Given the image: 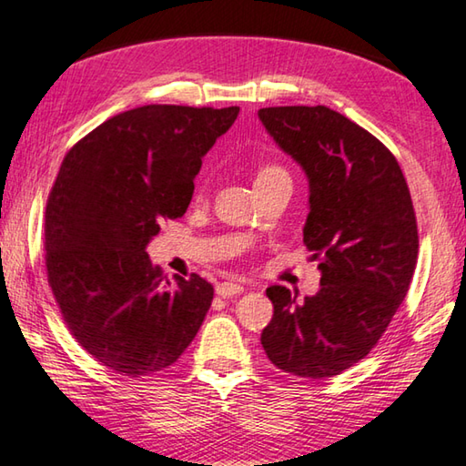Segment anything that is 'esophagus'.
<instances>
[{
    "mask_svg": "<svg viewBox=\"0 0 466 466\" xmlns=\"http://www.w3.org/2000/svg\"><path fill=\"white\" fill-rule=\"evenodd\" d=\"M218 296L222 298H232V296H238L244 291V286H240V283H232V281H224V283H218Z\"/></svg>",
    "mask_w": 466,
    "mask_h": 466,
    "instance_id": "34e87169",
    "label": "esophagus"
}]
</instances>
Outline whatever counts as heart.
Segmentation results:
<instances>
[{"label":"heart","mask_w":466,"mask_h":466,"mask_svg":"<svg viewBox=\"0 0 466 466\" xmlns=\"http://www.w3.org/2000/svg\"><path fill=\"white\" fill-rule=\"evenodd\" d=\"M278 175H288V172L283 170L281 167H278V164H263V167L257 170V183H258V180H265V178H271V177H278Z\"/></svg>","instance_id":"obj_1"}]
</instances>
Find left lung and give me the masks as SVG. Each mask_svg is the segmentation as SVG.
Here are the masks:
<instances>
[{
    "label": "left lung",
    "mask_w": 466,
    "mask_h": 466,
    "mask_svg": "<svg viewBox=\"0 0 466 466\" xmlns=\"http://www.w3.org/2000/svg\"><path fill=\"white\" fill-rule=\"evenodd\" d=\"M258 119L309 177L304 244L322 273L302 302L267 289L261 343L281 372L325 380L374 350L407 296L420 250L411 193L390 149L337 110L269 106Z\"/></svg>",
    "instance_id": "obj_1"
}]
</instances>
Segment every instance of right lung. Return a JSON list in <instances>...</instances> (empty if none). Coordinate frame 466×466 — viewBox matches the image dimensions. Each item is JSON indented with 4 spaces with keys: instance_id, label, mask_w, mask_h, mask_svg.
<instances>
[{
    "instance_id": "1",
    "label": "right lung",
    "mask_w": 466,
    "mask_h": 466,
    "mask_svg": "<svg viewBox=\"0 0 466 466\" xmlns=\"http://www.w3.org/2000/svg\"><path fill=\"white\" fill-rule=\"evenodd\" d=\"M238 106L147 105L92 129L63 157L45 211L46 281L69 333L116 374L162 372L183 356L214 286L170 281L146 247L183 218L201 157Z\"/></svg>"
}]
</instances>
